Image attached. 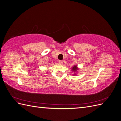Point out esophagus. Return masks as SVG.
Instances as JSON below:
<instances>
[{"mask_svg":"<svg viewBox=\"0 0 121 121\" xmlns=\"http://www.w3.org/2000/svg\"><path fill=\"white\" fill-rule=\"evenodd\" d=\"M58 63L60 65H62V64H63V61L61 60H58Z\"/></svg>","mask_w":121,"mask_h":121,"instance_id":"1","label":"esophagus"}]
</instances>
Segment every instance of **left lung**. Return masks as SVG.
<instances>
[{"instance_id":"left-lung-1","label":"left lung","mask_w":121,"mask_h":121,"mask_svg":"<svg viewBox=\"0 0 121 121\" xmlns=\"http://www.w3.org/2000/svg\"><path fill=\"white\" fill-rule=\"evenodd\" d=\"M78 69H78L77 66L76 65H74V66H73V67L72 69V71L73 72H75L76 73V72H77L78 71ZM74 75V76H75V75H76V73H75Z\"/></svg>"}]
</instances>
